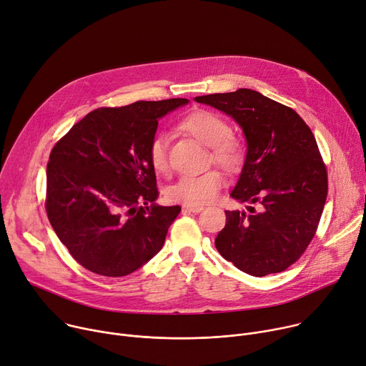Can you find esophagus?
I'll use <instances>...</instances> for the list:
<instances>
[{
    "mask_svg": "<svg viewBox=\"0 0 366 366\" xmlns=\"http://www.w3.org/2000/svg\"><path fill=\"white\" fill-rule=\"evenodd\" d=\"M182 210L184 212H191V213H200V212H203L204 210V207L203 206H182Z\"/></svg>",
    "mask_w": 366,
    "mask_h": 366,
    "instance_id": "34e87169",
    "label": "esophagus"
}]
</instances>
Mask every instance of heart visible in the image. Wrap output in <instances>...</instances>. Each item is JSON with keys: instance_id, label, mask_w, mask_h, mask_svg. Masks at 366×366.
Here are the masks:
<instances>
[{"instance_id": "heart-1", "label": "heart", "mask_w": 366, "mask_h": 366, "mask_svg": "<svg viewBox=\"0 0 366 366\" xmlns=\"http://www.w3.org/2000/svg\"><path fill=\"white\" fill-rule=\"evenodd\" d=\"M181 128L195 140L212 147L213 162L226 171H238L244 163L242 144L230 136L229 122L210 111H195L185 117ZM149 162L157 174L169 171L168 139L157 134L149 146ZM224 185V177L219 171H209L202 175H188L166 188V198L185 206H204L212 203Z\"/></svg>"}]
</instances>
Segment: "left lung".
<instances>
[{
  "mask_svg": "<svg viewBox=\"0 0 366 366\" xmlns=\"http://www.w3.org/2000/svg\"><path fill=\"white\" fill-rule=\"evenodd\" d=\"M194 101L234 118L247 140L242 171L230 197L249 214L226 210L214 245L241 272L280 273L304 254L327 198V171L315 137L293 109L259 92L197 96ZM260 207L254 209L250 204Z\"/></svg>",
  "mask_w": 366,
  "mask_h": 366,
  "instance_id": "1",
  "label": "left lung"
}]
</instances>
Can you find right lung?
<instances>
[{"label": "right lung", "instance_id": "right-lung-1", "mask_svg": "<svg viewBox=\"0 0 366 366\" xmlns=\"http://www.w3.org/2000/svg\"><path fill=\"white\" fill-rule=\"evenodd\" d=\"M188 99L101 108L52 149L46 213L84 269L108 277L139 270L163 247L179 206H159L149 146L159 119Z\"/></svg>", "mask_w": 366, "mask_h": 366}]
</instances>
